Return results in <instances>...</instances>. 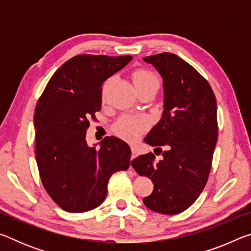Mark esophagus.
<instances>
[{
	"mask_svg": "<svg viewBox=\"0 0 251 251\" xmlns=\"http://www.w3.org/2000/svg\"><path fill=\"white\" fill-rule=\"evenodd\" d=\"M136 156H137V151L135 147H131V159H134Z\"/></svg>",
	"mask_w": 251,
	"mask_h": 251,
	"instance_id": "1",
	"label": "esophagus"
}]
</instances>
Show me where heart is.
I'll list each match as a JSON object with an SVG mask.
<instances>
[{"label": "heart", "instance_id": "heart-1", "mask_svg": "<svg viewBox=\"0 0 251 251\" xmlns=\"http://www.w3.org/2000/svg\"><path fill=\"white\" fill-rule=\"evenodd\" d=\"M133 82L135 87L143 86V85L155 84L159 86V79L151 71L137 70L133 74ZM147 129V122L144 118L124 116L116 123L114 130L120 137L126 139L128 142H136L141 137L144 131Z\"/></svg>", "mask_w": 251, "mask_h": 251}]
</instances>
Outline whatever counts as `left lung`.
Returning <instances> with one entry per match:
<instances>
[{"label":"left lung","instance_id":"8db88e82","mask_svg":"<svg viewBox=\"0 0 251 251\" xmlns=\"http://www.w3.org/2000/svg\"><path fill=\"white\" fill-rule=\"evenodd\" d=\"M163 78L164 112L144 142L163 151L155 161L152 152L131 160L138 175L154 184L143 199L147 208L176 215L190 207L209 176L218 137L217 103L209 83L192 65L172 53L143 58Z\"/></svg>","mask_w":251,"mask_h":251}]
</instances>
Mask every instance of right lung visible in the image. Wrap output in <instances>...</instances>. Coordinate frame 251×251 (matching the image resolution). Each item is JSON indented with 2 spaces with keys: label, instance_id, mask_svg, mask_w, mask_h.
<instances>
[{
  "label": "right lung",
  "instance_id": "right-lung-1",
  "mask_svg": "<svg viewBox=\"0 0 251 251\" xmlns=\"http://www.w3.org/2000/svg\"><path fill=\"white\" fill-rule=\"evenodd\" d=\"M131 56L77 55L49 80L34 113L35 156L41 180L57 205L69 212L100 206L114 173L128 169L130 148L107 136L86 143L90 118L100 110L101 85L131 61Z\"/></svg>",
  "mask_w": 251,
  "mask_h": 251
}]
</instances>
